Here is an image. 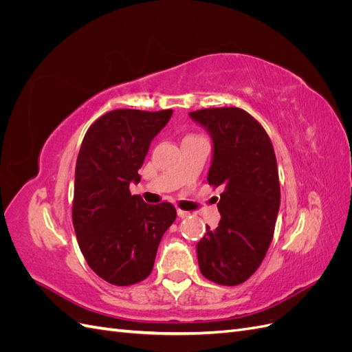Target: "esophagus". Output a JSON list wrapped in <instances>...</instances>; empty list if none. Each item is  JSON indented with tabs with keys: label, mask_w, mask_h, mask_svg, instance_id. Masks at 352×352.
Wrapping results in <instances>:
<instances>
[{
	"label": "esophagus",
	"mask_w": 352,
	"mask_h": 352,
	"mask_svg": "<svg viewBox=\"0 0 352 352\" xmlns=\"http://www.w3.org/2000/svg\"><path fill=\"white\" fill-rule=\"evenodd\" d=\"M176 211H177V216H179V217H182V219L189 216V212H188V211H184V210H180V208H177Z\"/></svg>",
	"instance_id": "esophagus-1"
}]
</instances>
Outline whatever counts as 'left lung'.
Returning a JSON list of instances; mask_svg holds the SVG:
<instances>
[{
  "label": "left lung",
  "instance_id": "left-lung-1",
  "mask_svg": "<svg viewBox=\"0 0 352 352\" xmlns=\"http://www.w3.org/2000/svg\"><path fill=\"white\" fill-rule=\"evenodd\" d=\"M189 116L212 138L207 180L223 189L219 226H207L197 243L199 270L211 282L235 286L257 272L273 239L280 206L274 150L264 127L242 109H202Z\"/></svg>",
  "mask_w": 352,
  "mask_h": 352
}]
</instances>
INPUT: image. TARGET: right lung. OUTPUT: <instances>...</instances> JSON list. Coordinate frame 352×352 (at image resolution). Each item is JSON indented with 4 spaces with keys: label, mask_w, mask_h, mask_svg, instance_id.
I'll use <instances>...</instances> for the list:
<instances>
[{
    "label": "right lung",
    "mask_w": 352,
    "mask_h": 352,
    "mask_svg": "<svg viewBox=\"0 0 352 352\" xmlns=\"http://www.w3.org/2000/svg\"><path fill=\"white\" fill-rule=\"evenodd\" d=\"M173 110L119 109L105 113L85 133L74 172L72 219L89 267L116 286L146 279L158 243L176 219L170 202L145 204L132 195L138 170L154 136Z\"/></svg>",
    "instance_id": "obj_1"
}]
</instances>
